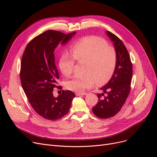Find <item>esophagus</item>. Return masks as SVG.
I'll use <instances>...</instances> for the list:
<instances>
[{
  "instance_id": "esophagus-1",
  "label": "esophagus",
  "mask_w": 157,
  "mask_h": 157,
  "mask_svg": "<svg viewBox=\"0 0 157 157\" xmlns=\"http://www.w3.org/2000/svg\"><path fill=\"white\" fill-rule=\"evenodd\" d=\"M87 94V93L85 92H76L75 95L76 96H84V95Z\"/></svg>"
}]
</instances>
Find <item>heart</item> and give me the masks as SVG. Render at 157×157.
I'll return each mask as SVG.
<instances>
[{
  "mask_svg": "<svg viewBox=\"0 0 157 157\" xmlns=\"http://www.w3.org/2000/svg\"><path fill=\"white\" fill-rule=\"evenodd\" d=\"M72 56L63 53L59 61L62 74L69 77L73 73L75 61L82 63V76H75L65 82L67 89L82 92L92 87L96 82L101 85L108 82L113 75L117 65V53L105 41L96 36H86L80 39L71 47Z\"/></svg>",
  "mask_w": 157,
  "mask_h": 157,
  "instance_id": "1",
  "label": "heart"
}]
</instances>
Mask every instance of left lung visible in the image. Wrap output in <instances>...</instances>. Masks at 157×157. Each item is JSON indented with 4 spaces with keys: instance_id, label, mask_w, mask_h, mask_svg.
<instances>
[{
    "instance_id": "left-lung-1",
    "label": "left lung",
    "mask_w": 157,
    "mask_h": 157,
    "mask_svg": "<svg viewBox=\"0 0 157 157\" xmlns=\"http://www.w3.org/2000/svg\"><path fill=\"white\" fill-rule=\"evenodd\" d=\"M107 35L114 43L117 60L111 78L101 88L103 93L98 94V102L92 108L94 115L100 118L113 117L121 111L130 94L132 78V63L126 46L113 33L107 31Z\"/></svg>"
}]
</instances>
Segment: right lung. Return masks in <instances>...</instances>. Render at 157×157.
Wrapping results in <instances>:
<instances>
[{"instance_id":"right-lung-1","label":"right lung","mask_w":157,"mask_h":157,"mask_svg":"<svg viewBox=\"0 0 157 157\" xmlns=\"http://www.w3.org/2000/svg\"><path fill=\"white\" fill-rule=\"evenodd\" d=\"M76 32L66 35L48 30L36 36L27 44L21 58L20 79L26 96L37 114L46 120L56 121L69 111L75 97L70 90H62L55 98L59 73L55 64L54 50L59 42L65 45Z\"/></svg>"}]
</instances>
